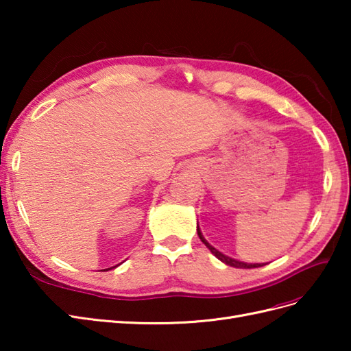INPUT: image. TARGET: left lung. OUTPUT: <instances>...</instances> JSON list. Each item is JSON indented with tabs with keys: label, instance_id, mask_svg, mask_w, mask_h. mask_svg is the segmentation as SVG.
<instances>
[{
	"label": "left lung",
	"instance_id": "obj_1",
	"mask_svg": "<svg viewBox=\"0 0 351 351\" xmlns=\"http://www.w3.org/2000/svg\"><path fill=\"white\" fill-rule=\"evenodd\" d=\"M197 236L199 239L202 240V243L205 244V246L210 250V253L214 254L215 258H218L221 262H224L226 265H228V267H232V268H243V269H252V268H259V267H263V265L267 263H247V262H241V261H237V259H232L230 256H227V254L221 253L219 250H217L214 246H210V244L205 240L204 234H202V231L199 228V224H197Z\"/></svg>",
	"mask_w": 351,
	"mask_h": 351
}]
</instances>
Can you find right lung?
Returning a JSON list of instances; mask_svg holds the SVG:
<instances>
[{
    "label": "right lung",
    "mask_w": 351,
    "mask_h": 351,
    "mask_svg": "<svg viewBox=\"0 0 351 351\" xmlns=\"http://www.w3.org/2000/svg\"><path fill=\"white\" fill-rule=\"evenodd\" d=\"M119 265H120V263H119ZM119 265H115V267H112V268H117V267H119ZM112 268H108V269H112ZM108 269H107V271H108ZM104 271H105V269H104Z\"/></svg>",
    "instance_id": "right-lung-1"
}]
</instances>
